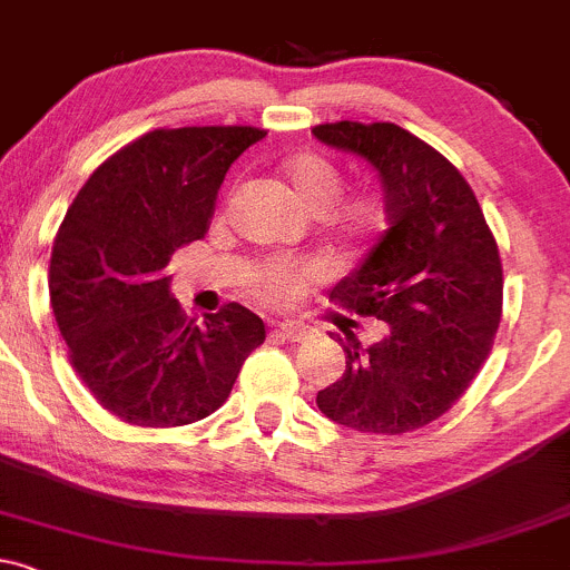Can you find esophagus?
<instances>
[{"label": "esophagus", "mask_w": 570, "mask_h": 570, "mask_svg": "<svg viewBox=\"0 0 570 570\" xmlns=\"http://www.w3.org/2000/svg\"><path fill=\"white\" fill-rule=\"evenodd\" d=\"M277 334L287 342H302L307 340V336H312V328L304 326V323H279Z\"/></svg>", "instance_id": "obj_1"}]
</instances>
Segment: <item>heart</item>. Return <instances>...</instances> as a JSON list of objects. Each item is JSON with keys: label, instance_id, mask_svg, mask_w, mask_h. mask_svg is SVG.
<instances>
[{"label": "heart", "instance_id": "1", "mask_svg": "<svg viewBox=\"0 0 570 570\" xmlns=\"http://www.w3.org/2000/svg\"><path fill=\"white\" fill-rule=\"evenodd\" d=\"M285 176L296 189L298 198L309 206L312 212H326L336 204V198L342 195L345 179H342L340 168L332 160H326L323 155L315 151H302V155H293L285 163ZM342 223L353 230H364L375 223V212L370 206L356 204L342 214ZM315 277V268L309 266H296V263L287 261H272L263 263L258 272L253 274V291L258 293L266 302H279L287 298L291 293H296L298 287L307 285Z\"/></svg>", "mask_w": 570, "mask_h": 570}]
</instances>
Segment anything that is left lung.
<instances>
[{
    "label": "left lung",
    "instance_id": "left-lung-1",
    "mask_svg": "<svg viewBox=\"0 0 570 570\" xmlns=\"http://www.w3.org/2000/svg\"><path fill=\"white\" fill-rule=\"evenodd\" d=\"M377 174L389 230L332 298L385 323L361 345L345 334V372L317 391L342 426L402 434L440 419L489 356L503 312L498 242L464 176L430 144L389 121H336L312 130Z\"/></svg>",
    "mask_w": 570,
    "mask_h": 570
}]
</instances>
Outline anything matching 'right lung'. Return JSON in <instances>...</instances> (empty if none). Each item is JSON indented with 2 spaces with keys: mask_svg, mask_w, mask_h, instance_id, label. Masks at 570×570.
<instances>
[{
  "mask_svg": "<svg viewBox=\"0 0 570 570\" xmlns=\"http://www.w3.org/2000/svg\"><path fill=\"white\" fill-rule=\"evenodd\" d=\"M258 127L146 132L76 195L51 253L48 291L78 377L136 426H185L214 413L266 340L255 312L225 304L195 323L170 296L176 249L206 236L217 189Z\"/></svg>",
  "mask_w": 570,
  "mask_h": 570,
  "instance_id": "add662e5",
  "label": "right lung"
}]
</instances>
